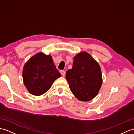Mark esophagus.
<instances>
[{
	"instance_id": "obj_1",
	"label": "esophagus",
	"mask_w": 134,
	"mask_h": 134,
	"mask_svg": "<svg viewBox=\"0 0 134 134\" xmlns=\"http://www.w3.org/2000/svg\"><path fill=\"white\" fill-rule=\"evenodd\" d=\"M60 73H61L62 76H63V77L65 76V70H61V71H60Z\"/></svg>"
}]
</instances>
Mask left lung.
<instances>
[{
    "instance_id": "1",
    "label": "left lung",
    "mask_w": 134,
    "mask_h": 134,
    "mask_svg": "<svg viewBox=\"0 0 134 134\" xmlns=\"http://www.w3.org/2000/svg\"><path fill=\"white\" fill-rule=\"evenodd\" d=\"M71 92L78 99L89 101L98 93L102 83L100 68L85 52L74 57L73 67L66 73Z\"/></svg>"
}]
</instances>
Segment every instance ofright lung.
<instances>
[{
	"label": "right lung",
	"instance_id": "obj_1",
	"mask_svg": "<svg viewBox=\"0 0 134 134\" xmlns=\"http://www.w3.org/2000/svg\"><path fill=\"white\" fill-rule=\"evenodd\" d=\"M61 76L51 55L39 53L25 64L23 78L31 94L41 96L50 89L54 81Z\"/></svg>",
	"mask_w": 134,
	"mask_h": 134
}]
</instances>
